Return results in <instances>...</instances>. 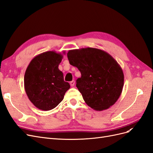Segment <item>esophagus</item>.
<instances>
[{
  "instance_id": "esophagus-1",
  "label": "esophagus",
  "mask_w": 153,
  "mask_h": 153,
  "mask_svg": "<svg viewBox=\"0 0 153 153\" xmlns=\"http://www.w3.org/2000/svg\"><path fill=\"white\" fill-rule=\"evenodd\" d=\"M70 85L71 87H73L75 85V80H72L71 82H70Z\"/></svg>"
}]
</instances>
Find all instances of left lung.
Returning <instances> with one entry per match:
<instances>
[{
  "instance_id": "left-lung-1",
  "label": "left lung",
  "mask_w": 153,
  "mask_h": 153,
  "mask_svg": "<svg viewBox=\"0 0 153 153\" xmlns=\"http://www.w3.org/2000/svg\"><path fill=\"white\" fill-rule=\"evenodd\" d=\"M67 55L69 64L81 73L76 85L86 104L97 111L115 104L124 85V73L117 62L105 51L90 47L69 50Z\"/></svg>"
}]
</instances>
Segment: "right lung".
<instances>
[{
    "instance_id": "add662e5",
    "label": "right lung",
    "mask_w": 153,
    "mask_h": 153,
    "mask_svg": "<svg viewBox=\"0 0 153 153\" xmlns=\"http://www.w3.org/2000/svg\"><path fill=\"white\" fill-rule=\"evenodd\" d=\"M62 58L61 53L48 51L36 55L27 68L25 91L32 103L39 110L48 111L56 107L70 88L58 68Z\"/></svg>"
}]
</instances>
